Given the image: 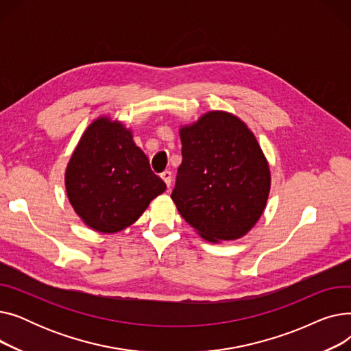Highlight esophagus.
Instances as JSON below:
<instances>
[{"label":"esophagus","instance_id":"obj_1","mask_svg":"<svg viewBox=\"0 0 351 351\" xmlns=\"http://www.w3.org/2000/svg\"><path fill=\"white\" fill-rule=\"evenodd\" d=\"M162 180L166 183V186H171V182H172V173L169 171H165L162 175H160Z\"/></svg>","mask_w":351,"mask_h":351}]
</instances>
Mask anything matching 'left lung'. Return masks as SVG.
<instances>
[{
  "mask_svg": "<svg viewBox=\"0 0 351 351\" xmlns=\"http://www.w3.org/2000/svg\"><path fill=\"white\" fill-rule=\"evenodd\" d=\"M179 136L183 160L171 195L178 212L208 242L243 237L270 192L269 162L256 136L226 110L182 125Z\"/></svg>",
  "mask_w": 351,
  "mask_h": 351,
  "instance_id": "8db88e82",
  "label": "left lung"
}]
</instances>
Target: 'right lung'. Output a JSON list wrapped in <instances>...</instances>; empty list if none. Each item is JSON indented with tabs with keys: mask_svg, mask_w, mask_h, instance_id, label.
Listing matches in <instances>:
<instances>
[{
	"mask_svg": "<svg viewBox=\"0 0 351 351\" xmlns=\"http://www.w3.org/2000/svg\"><path fill=\"white\" fill-rule=\"evenodd\" d=\"M69 204L92 230L117 233L135 223L151 202L166 191L131 128L109 115L84 131L65 169Z\"/></svg>",
	"mask_w": 351,
	"mask_h": 351,
	"instance_id": "obj_1",
	"label": "right lung"
}]
</instances>
